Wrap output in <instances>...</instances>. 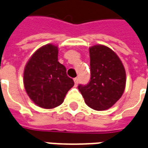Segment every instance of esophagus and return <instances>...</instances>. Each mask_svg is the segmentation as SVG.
<instances>
[{
	"mask_svg": "<svg viewBox=\"0 0 148 148\" xmlns=\"http://www.w3.org/2000/svg\"><path fill=\"white\" fill-rule=\"evenodd\" d=\"M74 84H75V85H77V84H78V78L77 77H75V78H74Z\"/></svg>",
	"mask_w": 148,
	"mask_h": 148,
	"instance_id": "1",
	"label": "esophagus"
}]
</instances>
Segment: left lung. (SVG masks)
I'll use <instances>...</instances> for the list:
<instances>
[{"label":"left lung","instance_id":"left-lung-1","mask_svg":"<svg viewBox=\"0 0 148 148\" xmlns=\"http://www.w3.org/2000/svg\"><path fill=\"white\" fill-rule=\"evenodd\" d=\"M91 78L78 89L90 108L102 111L121 98L126 86V71L121 60L109 47L95 45L89 48Z\"/></svg>","mask_w":148,"mask_h":148}]
</instances>
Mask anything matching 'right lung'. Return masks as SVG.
Listing matches in <instances>:
<instances>
[{
    "mask_svg": "<svg viewBox=\"0 0 148 148\" xmlns=\"http://www.w3.org/2000/svg\"><path fill=\"white\" fill-rule=\"evenodd\" d=\"M66 67L58 61V47L47 44L35 52L24 71V86L29 98L39 107L53 109L62 104L74 86Z\"/></svg>",
    "mask_w": 148,
    "mask_h": 148,
    "instance_id": "obj_1",
    "label": "right lung"
}]
</instances>
